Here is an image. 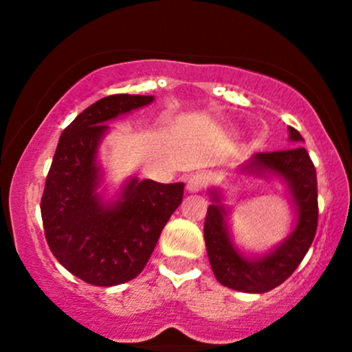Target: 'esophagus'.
<instances>
[{
  "mask_svg": "<svg viewBox=\"0 0 352 352\" xmlns=\"http://www.w3.org/2000/svg\"><path fill=\"white\" fill-rule=\"evenodd\" d=\"M205 184H207V179H205V175H201V173H197V175H192L187 180V190L190 193H197L205 187Z\"/></svg>",
  "mask_w": 352,
  "mask_h": 352,
  "instance_id": "1",
  "label": "esophagus"
}]
</instances>
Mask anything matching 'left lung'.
Masks as SVG:
<instances>
[{
  "label": "left lung",
  "instance_id": "left-lung-1",
  "mask_svg": "<svg viewBox=\"0 0 352 352\" xmlns=\"http://www.w3.org/2000/svg\"><path fill=\"white\" fill-rule=\"evenodd\" d=\"M289 142L296 147L280 152L254 153L240 167L241 173L278 179L286 185L294 210L292 233L265 253H241L228 232L230 208L221 188L208 190L212 205L205 218V246L213 274L223 286L243 293H266L292 276L308 253L318 227L316 168L296 129L288 127Z\"/></svg>",
  "mask_w": 352,
  "mask_h": 352
}]
</instances>
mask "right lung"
<instances>
[{"mask_svg": "<svg viewBox=\"0 0 352 352\" xmlns=\"http://www.w3.org/2000/svg\"><path fill=\"white\" fill-rule=\"evenodd\" d=\"M151 102L153 96H109L60 134L41 199L44 235L56 260L89 285L134 280L184 199V182L129 177L112 199L102 187L99 147L111 131L107 122Z\"/></svg>", "mask_w": 352, "mask_h": 352, "instance_id": "obj_1", "label": "right lung"}]
</instances>
